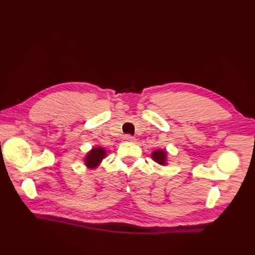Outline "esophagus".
<instances>
[{"mask_svg": "<svg viewBox=\"0 0 255 255\" xmlns=\"http://www.w3.org/2000/svg\"><path fill=\"white\" fill-rule=\"evenodd\" d=\"M125 140L128 141V142H135V141H136L135 138H134L133 136H130V135H127V136L125 137Z\"/></svg>", "mask_w": 255, "mask_h": 255, "instance_id": "esophagus-1", "label": "esophagus"}]
</instances>
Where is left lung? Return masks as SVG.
<instances>
[{
    "instance_id": "left-lung-1",
    "label": "left lung",
    "mask_w": 255,
    "mask_h": 255,
    "mask_svg": "<svg viewBox=\"0 0 255 255\" xmlns=\"http://www.w3.org/2000/svg\"><path fill=\"white\" fill-rule=\"evenodd\" d=\"M152 159L161 166L168 165V152L165 149H157L151 153Z\"/></svg>"
}]
</instances>
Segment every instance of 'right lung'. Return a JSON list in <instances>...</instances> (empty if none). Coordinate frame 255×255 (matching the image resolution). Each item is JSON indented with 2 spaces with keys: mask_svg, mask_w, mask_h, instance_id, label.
<instances>
[{
  "mask_svg": "<svg viewBox=\"0 0 255 255\" xmlns=\"http://www.w3.org/2000/svg\"><path fill=\"white\" fill-rule=\"evenodd\" d=\"M107 156V151L102 145L92 146L84 157V165L88 169H96L101 165L102 160Z\"/></svg>",
  "mask_w": 255,
  "mask_h": 255,
  "instance_id": "right-lung-1",
  "label": "right lung"
}]
</instances>
